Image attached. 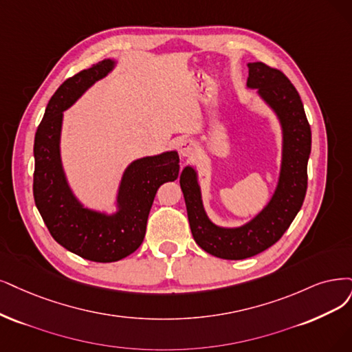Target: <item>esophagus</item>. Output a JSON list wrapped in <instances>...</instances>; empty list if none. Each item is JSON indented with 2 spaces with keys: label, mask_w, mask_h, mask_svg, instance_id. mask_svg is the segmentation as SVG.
Listing matches in <instances>:
<instances>
[{
  "label": "esophagus",
  "mask_w": 352,
  "mask_h": 352,
  "mask_svg": "<svg viewBox=\"0 0 352 352\" xmlns=\"http://www.w3.org/2000/svg\"><path fill=\"white\" fill-rule=\"evenodd\" d=\"M194 152H196V143L190 139L181 140L179 143V153L183 156H191Z\"/></svg>",
  "instance_id": "1"
}]
</instances>
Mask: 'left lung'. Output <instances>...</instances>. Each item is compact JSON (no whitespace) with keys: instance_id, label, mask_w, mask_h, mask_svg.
<instances>
[{"instance_id":"8db88e82","label":"left lung","mask_w":352,"mask_h":352,"mask_svg":"<svg viewBox=\"0 0 352 352\" xmlns=\"http://www.w3.org/2000/svg\"><path fill=\"white\" fill-rule=\"evenodd\" d=\"M248 69L246 85L258 89L283 126V162L274 196L250 223L219 228L206 216L196 171L187 166L179 175L194 241L206 252L223 259H245L274 245L302 209L307 190L311 132L300 96L280 69L263 62L248 63Z\"/></svg>"}]
</instances>
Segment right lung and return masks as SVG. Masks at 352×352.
Returning a JSON list of instances; mask_svg holds the SVG:
<instances>
[{"mask_svg": "<svg viewBox=\"0 0 352 352\" xmlns=\"http://www.w3.org/2000/svg\"><path fill=\"white\" fill-rule=\"evenodd\" d=\"M101 60L68 78L52 96L34 136L33 196L38 213L63 248L94 263H114L135 252L145 238L146 222L158 188L178 178L177 152L146 156L130 164L117 196L119 212L107 216L84 209L65 178L59 139L62 111L113 69Z\"/></svg>", "mask_w": 352, "mask_h": 352, "instance_id": "1", "label": "right lung"}]
</instances>
